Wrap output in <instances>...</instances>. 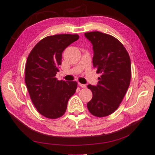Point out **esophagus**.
<instances>
[{"instance_id": "obj_1", "label": "esophagus", "mask_w": 155, "mask_h": 155, "mask_svg": "<svg viewBox=\"0 0 155 155\" xmlns=\"http://www.w3.org/2000/svg\"><path fill=\"white\" fill-rule=\"evenodd\" d=\"M78 85H79L80 87H83V88H85V87H87V85L86 84H81V83H78Z\"/></svg>"}]
</instances>
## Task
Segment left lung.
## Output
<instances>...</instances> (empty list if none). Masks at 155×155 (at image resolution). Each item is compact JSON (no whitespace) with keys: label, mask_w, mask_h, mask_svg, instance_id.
Segmentation results:
<instances>
[{"label":"left lung","mask_w":155,"mask_h":155,"mask_svg":"<svg viewBox=\"0 0 155 155\" xmlns=\"http://www.w3.org/2000/svg\"><path fill=\"white\" fill-rule=\"evenodd\" d=\"M84 36L93 45V67L101 74L96 86H87L93 93L87 108L93 116L105 117L117 110L126 95L131 62L125 47L113 36L99 31L87 32Z\"/></svg>","instance_id":"left-lung-1"}]
</instances>
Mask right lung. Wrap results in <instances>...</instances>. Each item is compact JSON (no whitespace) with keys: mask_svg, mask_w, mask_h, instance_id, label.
Here are the masks:
<instances>
[{"mask_svg":"<svg viewBox=\"0 0 155 155\" xmlns=\"http://www.w3.org/2000/svg\"><path fill=\"white\" fill-rule=\"evenodd\" d=\"M78 38L77 34L48 36L35 45L27 57L26 86L33 105L45 117L56 119L63 116L77 89L76 81H58L55 77L63 51Z\"/></svg>","mask_w":155,"mask_h":155,"instance_id":"add662e5","label":"right lung"}]
</instances>
